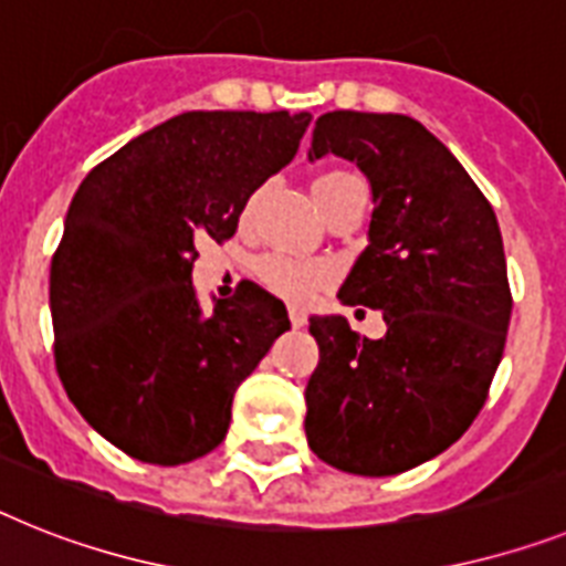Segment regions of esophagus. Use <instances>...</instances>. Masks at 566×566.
I'll list each match as a JSON object with an SVG mask.
<instances>
[{
	"label": "esophagus",
	"mask_w": 566,
	"mask_h": 566,
	"mask_svg": "<svg viewBox=\"0 0 566 566\" xmlns=\"http://www.w3.org/2000/svg\"><path fill=\"white\" fill-rule=\"evenodd\" d=\"M305 322H307L305 311H298V307H291V325L293 327H305Z\"/></svg>",
	"instance_id": "34e87169"
}]
</instances>
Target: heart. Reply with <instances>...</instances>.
<instances>
[{
  "label": "heart",
  "instance_id": "obj_1",
  "mask_svg": "<svg viewBox=\"0 0 566 566\" xmlns=\"http://www.w3.org/2000/svg\"><path fill=\"white\" fill-rule=\"evenodd\" d=\"M356 180L350 172L342 169H327L319 178L313 180V195L325 210V203L339 192L345 184ZM259 279L268 284L275 296L287 298L293 305H307L316 293L331 282V268L322 261H305V259H291V255L270 253L259 261Z\"/></svg>",
  "mask_w": 566,
  "mask_h": 566
}]
</instances>
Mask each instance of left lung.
Instances as JSON below:
<instances>
[{
	"label": "left lung",
	"mask_w": 566,
	"mask_h": 566,
	"mask_svg": "<svg viewBox=\"0 0 566 566\" xmlns=\"http://www.w3.org/2000/svg\"><path fill=\"white\" fill-rule=\"evenodd\" d=\"M334 151L371 184L368 247L339 287L382 311L386 336L311 316L319 365L305 434L334 469L388 478L446 452L472 426L506 345L512 293L501 227L469 172L406 114L327 112L311 160Z\"/></svg>",
	"instance_id": "left-lung-1"
}]
</instances>
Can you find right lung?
Segmentation results:
<instances>
[{
	"label": "right lung",
	"instance_id": "right-lung-1",
	"mask_svg": "<svg viewBox=\"0 0 566 566\" xmlns=\"http://www.w3.org/2000/svg\"><path fill=\"white\" fill-rule=\"evenodd\" d=\"M307 112H187L85 175L51 261L54 359L69 400L129 458L180 467L227 437L235 388L291 327L259 284L192 287L195 244L227 241L293 160Z\"/></svg>",
	"mask_w": 566,
	"mask_h": 566
}]
</instances>
